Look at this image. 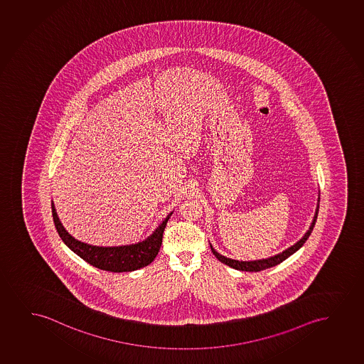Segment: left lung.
<instances>
[{"label": "left lung", "mask_w": 364, "mask_h": 364, "mask_svg": "<svg viewBox=\"0 0 364 364\" xmlns=\"http://www.w3.org/2000/svg\"><path fill=\"white\" fill-rule=\"evenodd\" d=\"M318 203H320V198H318ZM318 203H317L316 211H315V216H314V220H312L311 226L307 230L306 233L301 237V240H299L295 245L283 250L282 253L273 255V257H269V258H265V259L243 262V260L231 259V258H227L225 255H220V253H218L216 250H213V247L210 245L213 255H215L220 262H222L223 264L228 265V267H231L233 269L242 270V272H260V270L272 268L274 265L280 264L283 260L287 259L290 255H294L296 250H300V248L304 246V243L306 242L309 236L311 235L314 226H315V223H316L317 213H318Z\"/></svg>", "instance_id": "8db88e82"}]
</instances>
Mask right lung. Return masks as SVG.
<instances>
[{
	"instance_id": "obj_1",
	"label": "right lung",
	"mask_w": 364,
	"mask_h": 364,
	"mask_svg": "<svg viewBox=\"0 0 364 364\" xmlns=\"http://www.w3.org/2000/svg\"><path fill=\"white\" fill-rule=\"evenodd\" d=\"M52 213L53 221H54L59 236L74 253L87 262L89 264L96 267L99 269L114 272V273H122V272L141 269L143 267L151 264V262L156 259V255L161 250L163 232H164L168 220L173 213H170L164 218V221L156 227V231L153 232L151 236L146 238L144 241L138 242L134 245L118 247L91 246L84 242L77 241L74 237L69 235L65 228L63 227L62 222L59 221V218H58L53 201Z\"/></svg>"
}]
</instances>
